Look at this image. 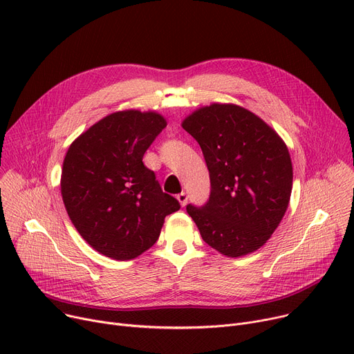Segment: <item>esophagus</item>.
<instances>
[{
  "label": "esophagus",
  "instance_id": "34e87169",
  "mask_svg": "<svg viewBox=\"0 0 354 354\" xmlns=\"http://www.w3.org/2000/svg\"><path fill=\"white\" fill-rule=\"evenodd\" d=\"M176 199H178V202L180 203V207H185V205H187V203H188V195H187V192L178 194Z\"/></svg>",
  "mask_w": 354,
  "mask_h": 354
}]
</instances>
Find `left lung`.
<instances>
[{
  "label": "left lung",
  "instance_id": "8db88e82",
  "mask_svg": "<svg viewBox=\"0 0 354 354\" xmlns=\"http://www.w3.org/2000/svg\"><path fill=\"white\" fill-rule=\"evenodd\" d=\"M205 158L211 195L187 207L205 243L231 258L261 248L288 208L292 163L275 130L234 103L202 106L182 120Z\"/></svg>",
  "mask_w": 354,
  "mask_h": 354
}]
</instances>
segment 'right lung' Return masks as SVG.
<instances>
[{
  "mask_svg": "<svg viewBox=\"0 0 354 354\" xmlns=\"http://www.w3.org/2000/svg\"><path fill=\"white\" fill-rule=\"evenodd\" d=\"M166 124L155 110L126 109L67 149L60 179L66 211L86 243L109 258L139 257L158 241L166 215L180 208L142 162Z\"/></svg>",
  "mask_w": 354,
  "mask_h": 354,
  "instance_id": "add662e5",
  "label": "right lung"
}]
</instances>
